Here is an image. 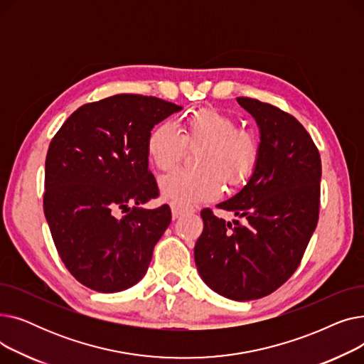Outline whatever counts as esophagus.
Masks as SVG:
<instances>
[{
	"instance_id": "34e87169",
	"label": "esophagus",
	"mask_w": 364,
	"mask_h": 364,
	"mask_svg": "<svg viewBox=\"0 0 364 364\" xmlns=\"http://www.w3.org/2000/svg\"><path fill=\"white\" fill-rule=\"evenodd\" d=\"M171 211H172V218L177 220V218H180L184 213L190 211V209H188V208H184V206H178V205H176V203H171Z\"/></svg>"
}]
</instances>
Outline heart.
I'll return each instance as SVG.
<instances>
[{
	"label": "heart",
	"instance_id": "1",
	"mask_svg": "<svg viewBox=\"0 0 364 364\" xmlns=\"http://www.w3.org/2000/svg\"><path fill=\"white\" fill-rule=\"evenodd\" d=\"M187 147H202L199 169H174L159 181L162 195L178 205L214 199L221 181L228 186L245 183L257 166L259 146L250 131L237 129L236 121L217 109L195 112L183 121L181 132L168 121L153 127L146 140L150 162L166 171L174 166Z\"/></svg>",
	"mask_w": 364,
	"mask_h": 364
}]
</instances>
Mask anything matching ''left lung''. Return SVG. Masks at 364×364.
<instances>
[{
	"label": "left lung",
	"instance_id": "obj_1",
	"mask_svg": "<svg viewBox=\"0 0 364 364\" xmlns=\"http://www.w3.org/2000/svg\"><path fill=\"white\" fill-rule=\"evenodd\" d=\"M237 103L259 128V158L247 183L217 208L243 224L203 209L195 262L214 292L251 301L274 292L298 269L318 220L321 161L292 114L255 99Z\"/></svg>",
	"mask_w": 364,
	"mask_h": 364
}]
</instances>
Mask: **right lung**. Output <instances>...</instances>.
I'll list each match as a JSON object with an SVG mask.
<instances>
[{
	"instance_id": "add662e5",
	"label": "right lung",
	"mask_w": 364,
	"mask_h": 364,
	"mask_svg": "<svg viewBox=\"0 0 364 364\" xmlns=\"http://www.w3.org/2000/svg\"><path fill=\"white\" fill-rule=\"evenodd\" d=\"M183 107L117 94L76 109L50 143L44 214L62 261L87 288L113 294L146 274L171 209L149 171L150 129Z\"/></svg>"
}]
</instances>
